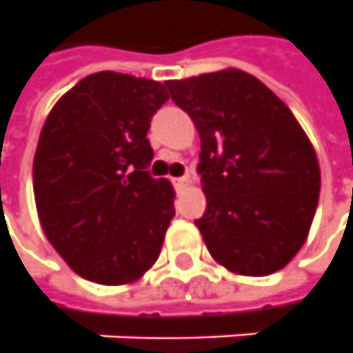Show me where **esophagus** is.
I'll use <instances>...</instances> for the list:
<instances>
[{"label": "esophagus", "instance_id": "obj_1", "mask_svg": "<svg viewBox=\"0 0 353 353\" xmlns=\"http://www.w3.org/2000/svg\"><path fill=\"white\" fill-rule=\"evenodd\" d=\"M172 182H174L176 188H186L190 184V179L188 176H179V179H172Z\"/></svg>", "mask_w": 353, "mask_h": 353}]
</instances>
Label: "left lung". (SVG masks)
I'll return each mask as SVG.
<instances>
[{"mask_svg": "<svg viewBox=\"0 0 353 353\" xmlns=\"http://www.w3.org/2000/svg\"><path fill=\"white\" fill-rule=\"evenodd\" d=\"M200 134L205 214L196 219L217 264L241 276L281 270L313 223L321 169L288 105L235 68L167 81Z\"/></svg>", "mask_w": 353, "mask_h": 353, "instance_id": "left-lung-1", "label": "left lung"}]
</instances>
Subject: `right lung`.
<instances>
[{
  "mask_svg": "<svg viewBox=\"0 0 353 353\" xmlns=\"http://www.w3.org/2000/svg\"><path fill=\"white\" fill-rule=\"evenodd\" d=\"M165 85L99 72L50 110L32 163L40 225L81 278L103 285L138 281L159 259L174 217V190L145 171L151 116Z\"/></svg>",
  "mask_w": 353,
  "mask_h": 353,
  "instance_id": "right-lung-1",
  "label": "right lung"
}]
</instances>
